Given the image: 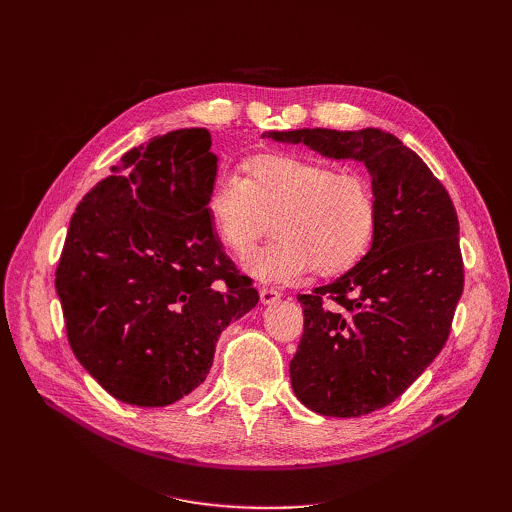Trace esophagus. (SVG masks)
I'll list each match as a JSON object with an SVG mask.
<instances>
[{
	"mask_svg": "<svg viewBox=\"0 0 512 512\" xmlns=\"http://www.w3.org/2000/svg\"><path fill=\"white\" fill-rule=\"evenodd\" d=\"M280 290L277 288H260V303L262 305H273V303H277L280 301Z\"/></svg>",
	"mask_w": 512,
	"mask_h": 512,
	"instance_id": "1",
	"label": "esophagus"
}]
</instances>
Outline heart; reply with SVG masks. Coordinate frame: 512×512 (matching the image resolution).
Segmentation results:
<instances>
[{"label": "heart", "instance_id": "1", "mask_svg": "<svg viewBox=\"0 0 512 512\" xmlns=\"http://www.w3.org/2000/svg\"><path fill=\"white\" fill-rule=\"evenodd\" d=\"M245 177L224 173L211 183L207 213L228 252L245 256L273 218L275 241L247 256L243 267L258 280L286 282L314 267L337 275L359 262L378 228L374 185L359 170L262 153L243 164Z\"/></svg>", "mask_w": 512, "mask_h": 512}]
</instances>
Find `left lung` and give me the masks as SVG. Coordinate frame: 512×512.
I'll return each mask as SVG.
<instances>
[{"instance_id":"obj_1","label":"left lung","mask_w":512,"mask_h":512,"mask_svg":"<svg viewBox=\"0 0 512 512\" xmlns=\"http://www.w3.org/2000/svg\"><path fill=\"white\" fill-rule=\"evenodd\" d=\"M335 160H361L378 200L369 252L335 282L299 294L303 335L292 391L322 416L389 406L444 348L463 292L459 220L429 166L378 128L267 132Z\"/></svg>"}]
</instances>
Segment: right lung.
Listing matches in <instances>:
<instances>
[{"mask_svg": "<svg viewBox=\"0 0 512 512\" xmlns=\"http://www.w3.org/2000/svg\"><path fill=\"white\" fill-rule=\"evenodd\" d=\"M205 128L130 149L81 200L55 271L68 342L104 391L162 408L205 382L215 344L258 303L215 237Z\"/></svg>", "mask_w": 512, "mask_h": 512, "instance_id": "right-lung-1", "label": "right lung"}]
</instances>
